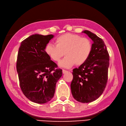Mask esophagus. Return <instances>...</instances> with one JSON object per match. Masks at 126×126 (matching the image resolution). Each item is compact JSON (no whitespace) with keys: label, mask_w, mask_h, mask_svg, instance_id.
<instances>
[{"label":"esophagus","mask_w":126,"mask_h":126,"mask_svg":"<svg viewBox=\"0 0 126 126\" xmlns=\"http://www.w3.org/2000/svg\"><path fill=\"white\" fill-rule=\"evenodd\" d=\"M68 70H64V69H63V70H62V72H63V74H65V73H68Z\"/></svg>","instance_id":"1"}]
</instances>
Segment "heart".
I'll use <instances>...</instances> for the list:
<instances>
[{"instance_id": "obj_1", "label": "heart", "mask_w": 126, "mask_h": 126, "mask_svg": "<svg viewBox=\"0 0 126 126\" xmlns=\"http://www.w3.org/2000/svg\"><path fill=\"white\" fill-rule=\"evenodd\" d=\"M54 45L48 43L45 51L52 60L60 61L63 56L66 57L59 63L61 67L70 68L74 65H81L90 57L93 45L89 38L81 37L77 34L67 33L58 36Z\"/></svg>"}]
</instances>
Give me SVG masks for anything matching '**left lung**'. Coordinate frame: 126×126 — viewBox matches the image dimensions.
<instances>
[{"mask_svg": "<svg viewBox=\"0 0 126 126\" xmlns=\"http://www.w3.org/2000/svg\"><path fill=\"white\" fill-rule=\"evenodd\" d=\"M83 32L93 40V50L88 61L73 70L70 88L77 101L88 103L98 99L105 90L108 79L110 57L101 38L88 30Z\"/></svg>", "mask_w": 126, "mask_h": 126, "instance_id": "obj_1", "label": "left lung"}]
</instances>
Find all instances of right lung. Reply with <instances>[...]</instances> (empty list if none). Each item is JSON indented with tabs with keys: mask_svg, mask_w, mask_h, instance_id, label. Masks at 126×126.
<instances>
[{
	"mask_svg": "<svg viewBox=\"0 0 126 126\" xmlns=\"http://www.w3.org/2000/svg\"><path fill=\"white\" fill-rule=\"evenodd\" d=\"M53 35L35 34L21 43L18 52L16 70L20 86L27 99L45 104L53 98L57 82L62 70L51 60L45 49Z\"/></svg>",
	"mask_w": 126,
	"mask_h": 126,
	"instance_id": "obj_1",
	"label": "right lung"
}]
</instances>
